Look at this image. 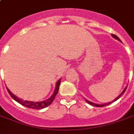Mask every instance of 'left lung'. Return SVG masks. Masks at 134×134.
Returning a JSON list of instances; mask_svg holds the SVG:
<instances>
[{
  "label": "left lung",
  "mask_w": 134,
  "mask_h": 134,
  "mask_svg": "<svg viewBox=\"0 0 134 134\" xmlns=\"http://www.w3.org/2000/svg\"><path fill=\"white\" fill-rule=\"evenodd\" d=\"M112 36L113 37H114V38H115V39H117V40H119V41H121L120 40V39H119V37L118 36H116V35H114V34H112ZM127 87H126V88H125V89L124 90H123L122 91V93L120 94V95L118 96V97L116 98V99H114L113 100V101L112 102H115V101H116V100H118L119 99V98L123 94L125 93V92L126 91V90H127ZM86 101H87V100H86ZM87 102H88V104H90V105H92V106H97V107H103V106H107V105H109V104H111V102H109V103H107V104H94V103H92V102H89V101H87Z\"/></svg>",
  "instance_id": "8db88e82"
}]
</instances>
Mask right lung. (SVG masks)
Returning a JSON list of instances; mask_svg holds the SVG:
<instances>
[{
  "label": "right lung",
  "instance_id": "1",
  "mask_svg": "<svg viewBox=\"0 0 134 134\" xmlns=\"http://www.w3.org/2000/svg\"><path fill=\"white\" fill-rule=\"evenodd\" d=\"M60 79L58 80L56 83V87H55V91L53 94V95L49 99L45 100V101H43V102H29V101H24V100H22L21 99H19L17 97H16L14 94L12 93L11 92L9 91V90L7 89V91L9 92V94H10L12 97L15 100L16 102H17L18 103H19L20 104H21L23 106H26L27 108H33V109H42V108H44L45 107H47L49 105L52 104V102H53V100L55 99V95L57 94V93L58 92L59 90V86H60Z\"/></svg>",
  "mask_w": 134,
  "mask_h": 134
}]
</instances>
